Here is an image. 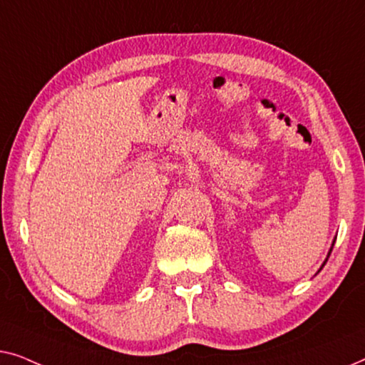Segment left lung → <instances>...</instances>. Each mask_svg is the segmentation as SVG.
Instances as JSON below:
<instances>
[{
	"mask_svg": "<svg viewBox=\"0 0 365 365\" xmlns=\"http://www.w3.org/2000/svg\"><path fill=\"white\" fill-rule=\"evenodd\" d=\"M336 241V240H334ZM334 241H332V246H334ZM332 246H331V250H329V253H327V258H329V255H331V251H332ZM327 258H326V261H327ZM326 261H324V264H326ZM324 264H322V266H324ZM322 266H321V269H322ZM319 269V271H321Z\"/></svg>",
	"mask_w": 365,
	"mask_h": 365,
	"instance_id": "1",
	"label": "left lung"
}]
</instances>
